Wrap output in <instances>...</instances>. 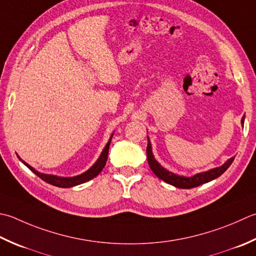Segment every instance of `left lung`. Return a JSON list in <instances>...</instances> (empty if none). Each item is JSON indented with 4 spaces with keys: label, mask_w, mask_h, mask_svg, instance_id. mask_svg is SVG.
Listing matches in <instances>:
<instances>
[{
    "label": "left lung",
    "mask_w": 256,
    "mask_h": 256,
    "mask_svg": "<svg viewBox=\"0 0 256 256\" xmlns=\"http://www.w3.org/2000/svg\"><path fill=\"white\" fill-rule=\"evenodd\" d=\"M244 118H245V116L242 118V121H241L242 125H244ZM146 154H148V165L153 171V173L156 175L158 178L163 180L164 182L171 184V185H173V186L178 188H196V186H198V185H202L204 183L212 181V180L218 178L220 175H222L225 171H226L230 165H231L232 162L234 161V158H228V161L222 165V166L208 170V171H206V172L198 173V174L193 175V176H191V178H188V176H180V175H176V174L168 171V170H165L162 165L154 158V155L152 153L151 142H150L148 136Z\"/></svg>",
    "instance_id": "1"
}]
</instances>
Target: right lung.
<instances>
[{"mask_svg":"<svg viewBox=\"0 0 256 256\" xmlns=\"http://www.w3.org/2000/svg\"><path fill=\"white\" fill-rule=\"evenodd\" d=\"M112 136H113V134L111 135V138H110L108 144L105 145V148H103V151H102L101 155H100V158H98V161L95 162L86 172L76 175V176H73V178H61V176H56V175L40 173L36 171V170L33 168L31 165H28L26 162H24L21 158H18H18H20V161H21L24 165H26V166L31 170L34 174H36L40 178H42L43 181H45L46 183L52 184V185H54V186H58V188H73V186H75V185L85 183V182L90 181V180L94 178L96 175L100 174V172L102 171L103 168L105 166V164H106V161H108V148H110V143H111Z\"/></svg>","mask_w":256,"mask_h":256,"instance_id":"1","label":"right lung"}]
</instances>
